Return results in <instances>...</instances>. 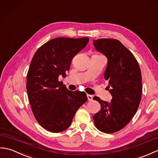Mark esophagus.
<instances>
[{"label":"esophagus","mask_w":158,"mask_h":158,"mask_svg":"<svg viewBox=\"0 0 158 158\" xmlns=\"http://www.w3.org/2000/svg\"><path fill=\"white\" fill-rule=\"evenodd\" d=\"M87 97H88V100H89V101H91V100H92L93 99V96L90 94H87Z\"/></svg>","instance_id":"1"}]
</instances>
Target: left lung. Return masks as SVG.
<instances>
[{"label":"left lung","instance_id":"obj_1","mask_svg":"<svg viewBox=\"0 0 158 158\" xmlns=\"http://www.w3.org/2000/svg\"><path fill=\"white\" fill-rule=\"evenodd\" d=\"M93 44L108 60L104 77L109 81L112 96L109 103L94 97L101 109L93 118L97 129L114 133L123 128L138 110L143 88L141 72L135 57L118 40L100 39Z\"/></svg>","mask_w":158,"mask_h":158}]
</instances>
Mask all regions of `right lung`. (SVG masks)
Instances as JSON below:
<instances>
[{
  "mask_svg": "<svg viewBox=\"0 0 158 158\" xmlns=\"http://www.w3.org/2000/svg\"><path fill=\"white\" fill-rule=\"evenodd\" d=\"M88 41V37L53 39L40 47L31 60L26 83L28 100L36 121L49 132L68 128L88 100L84 92L70 91L58 77H66L72 59Z\"/></svg>",
  "mask_w": 158,
  "mask_h": 158,
  "instance_id": "obj_1",
  "label": "right lung"
}]
</instances>
